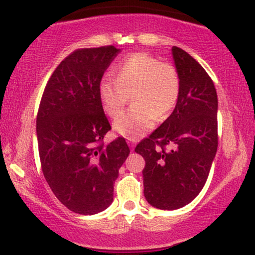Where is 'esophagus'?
Returning a JSON list of instances; mask_svg holds the SVG:
<instances>
[{"label":"esophagus","instance_id":"1","mask_svg":"<svg viewBox=\"0 0 255 255\" xmlns=\"http://www.w3.org/2000/svg\"><path fill=\"white\" fill-rule=\"evenodd\" d=\"M128 144H129V147L134 148L136 144V138H128Z\"/></svg>","mask_w":255,"mask_h":255}]
</instances>
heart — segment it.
<instances>
[{"mask_svg": "<svg viewBox=\"0 0 255 255\" xmlns=\"http://www.w3.org/2000/svg\"><path fill=\"white\" fill-rule=\"evenodd\" d=\"M181 92L178 69L147 53H134L115 67V77L99 82L100 102L106 114L117 118L127 105L133 106L114 121V130L122 136L137 138L150 130L156 120H165L175 108Z\"/></svg>", "mask_w": 255, "mask_h": 255, "instance_id": "obj_1", "label": "heart"}]
</instances>
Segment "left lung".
Segmentation results:
<instances>
[{"instance_id":"8db88e82","label":"left lung","mask_w":255,"mask_h":255,"mask_svg":"<svg viewBox=\"0 0 255 255\" xmlns=\"http://www.w3.org/2000/svg\"><path fill=\"white\" fill-rule=\"evenodd\" d=\"M181 80L179 101L170 117L135 151L143 156V194L159 209H178L194 200L207 181L218 149V96L198 61L172 48Z\"/></svg>"}]
</instances>
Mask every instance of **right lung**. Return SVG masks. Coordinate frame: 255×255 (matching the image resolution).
I'll use <instances>...</instances> for the list:
<instances>
[{"label": "right lung", "mask_w": 255, "mask_h": 255, "mask_svg": "<svg viewBox=\"0 0 255 255\" xmlns=\"http://www.w3.org/2000/svg\"><path fill=\"white\" fill-rule=\"evenodd\" d=\"M119 49H76L61 62L38 107L36 134L41 168L60 202L74 213L92 215L113 202L119 169L129 155L124 137L104 143L112 129L98 87Z\"/></svg>", "instance_id": "right-lung-1"}]
</instances>
